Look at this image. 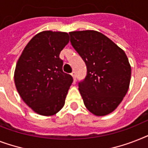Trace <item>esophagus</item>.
Segmentation results:
<instances>
[{"instance_id":"34e87169","label":"esophagus","mask_w":148,"mask_h":148,"mask_svg":"<svg viewBox=\"0 0 148 148\" xmlns=\"http://www.w3.org/2000/svg\"><path fill=\"white\" fill-rule=\"evenodd\" d=\"M71 76L73 77V79H74V81L75 82V81H76V74H75V72H72Z\"/></svg>"}]
</instances>
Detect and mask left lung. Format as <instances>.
<instances>
[{
  "instance_id": "obj_1",
  "label": "left lung",
  "mask_w": 148,
  "mask_h": 148,
  "mask_svg": "<svg viewBox=\"0 0 148 148\" xmlns=\"http://www.w3.org/2000/svg\"><path fill=\"white\" fill-rule=\"evenodd\" d=\"M72 46L87 66L79 83L84 105L96 116H105L118 107L128 90L131 67L123 50L103 34L93 30L70 32Z\"/></svg>"
}]
</instances>
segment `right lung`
Masks as SVG:
<instances>
[{"instance_id":"right-lung-1","label":"right lung","mask_w":148,"mask_h":148,"mask_svg":"<svg viewBox=\"0 0 148 148\" xmlns=\"http://www.w3.org/2000/svg\"><path fill=\"white\" fill-rule=\"evenodd\" d=\"M69 34L44 31L34 36L22 51L14 71V83L27 105L43 116H52L64 105L73 78L63 71L59 58Z\"/></svg>"}]
</instances>
